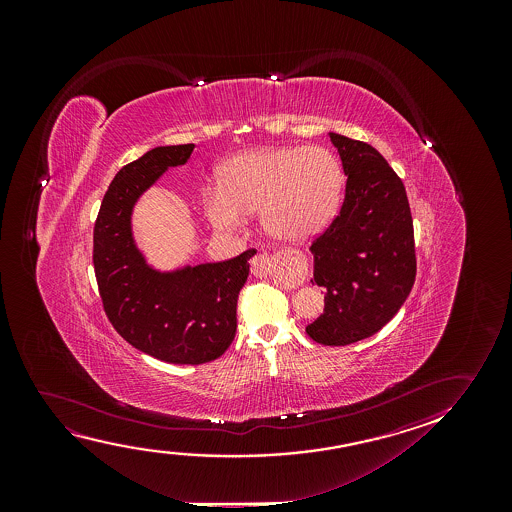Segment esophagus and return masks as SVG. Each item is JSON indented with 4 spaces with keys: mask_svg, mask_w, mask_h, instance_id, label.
<instances>
[{
    "mask_svg": "<svg viewBox=\"0 0 512 512\" xmlns=\"http://www.w3.org/2000/svg\"><path fill=\"white\" fill-rule=\"evenodd\" d=\"M252 273L255 274V276H267V274L271 273V264L266 262L264 255L259 257V259L253 260Z\"/></svg>",
    "mask_w": 512,
    "mask_h": 512,
    "instance_id": "34e87169",
    "label": "esophagus"
}]
</instances>
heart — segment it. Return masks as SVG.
Wrapping results in <instances>:
<instances>
[{"mask_svg": "<svg viewBox=\"0 0 512 512\" xmlns=\"http://www.w3.org/2000/svg\"><path fill=\"white\" fill-rule=\"evenodd\" d=\"M343 183V166L329 148H252L222 164L218 185L204 187L201 204L220 231H238L259 211L267 236L299 243L327 227Z\"/></svg>", "mask_w": 512, "mask_h": 512, "instance_id": "b5f03b06", "label": "heart"}]
</instances>
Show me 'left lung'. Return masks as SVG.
I'll return each instance as SVG.
<instances>
[{
  "mask_svg": "<svg viewBox=\"0 0 512 512\" xmlns=\"http://www.w3.org/2000/svg\"><path fill=\"white\" fill-rule=\"evenodd\" d=\"M329 136L348 180L339 215L309 246L311 281L325 288V308L306 332L316 343L346 346L397 315L414 285L416 255L402 180L376 148Z\"/></svg>",
  "mask_w": 512,
  "mask_h": 512,
  "instance_id": "8db88e82",
  "label": "left lung"
}]
</instances>
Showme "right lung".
I'll return each instance as SVG.
<instances>
[{"label": "right lung", "mask_w": 512, "mask_h": 512, "mask_svg": "<svg viewBox=\"0 0 512 512\" xmlns=\"http://www.w3.org/2000/svg\"><path fill=\"white\" fill-rule=\"evenodd\" d=\"M196 145L148 150L120 169L94 225V271L108 320L136 350L168 364H206L236 336V306L255 250L224 262L161 271L148 264L133 232L140 197Z\"/></svg>", "instance_id": "obj_1"}]
</instances>
